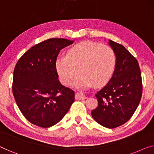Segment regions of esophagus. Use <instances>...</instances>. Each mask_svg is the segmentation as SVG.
Here are the masks:
<instances>
[{
    "label": "esophagus",
    "instance_id": "obj_1",
    "mask_svg": "<svg viewBox=\"0 0 154 154\" xmlns=\"http://www.w3.org/2000/svg\"><path fill=\"white\" fill-rule=\"evenodd\" d=\"M86 95H85L84 94L82 93H79V92H78V93H76V94H75V98L77 100H84L86 99Z\"/></svg>",
    "mask_w": 154,
    "mask_h": 154
}]
</instances>
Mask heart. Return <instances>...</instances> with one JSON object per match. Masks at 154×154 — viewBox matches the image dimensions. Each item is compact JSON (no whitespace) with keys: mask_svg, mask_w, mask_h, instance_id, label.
Returning <instances> with one entry per match:
<instances>
[{"mask_svg":"<svg viewBox=\"0 0 154 154\" xmlns=\"http://www.w3.org/2000/svg\"><path fill=\"white\" fill-rule=\"evenodd\" d=\"M116 55L111 47L93 41H83L68 50L66 56L61 55L56 60V70L63 84L74 82L76 87L102 86L114 72Z\"/></svg>","mask_w":154,"mask_h":154,"instance_id":"obj_1","label":"heart"}]
</instances>
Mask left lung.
Here are the masks:
<instances>
[{
    "label": "left lung",
    "mask_w": 154,
    "mask_h": 154,
    "mask_svg": "<svg viewBox=\"0 0 154 154\" xmlns=\"http://www.w3.org/2000/svg\"><path fill=\"white\" fill-rule=\"evenodd\" d=\"M116 55L111 79L95 95L98 106L92 117L103 127L113 128L124 125L138 106L143 93L141 72L137 59L122 45L109 40Z\"/></svg>",
    "instance_id": "obj_1"
}]
</instances>
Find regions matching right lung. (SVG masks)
<instances>
[{
  "label": "right lung",
  "instance_id": "1",
  "mask_svg": "<svg viewBox=\"0 0 154 154\" xmlns=\"http://www.w3.org/2000/svg\"><path fill=\"white\" fill-rule=\"evenodd\" d=\"M62 38L43 41L18 59L14 70L12 92L20 112L43 128L58 123L75 101V92L58 79L56 60L62 48L73 43Z\"/></svg>",
  "mask_w": 154,
  "mask_h": 154
}]
</instances>
